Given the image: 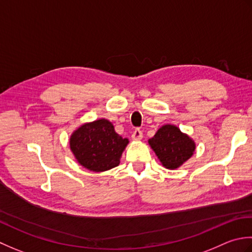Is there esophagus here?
Here are the masks:
<instances>
[{
    "instance_id": "1",
    "label": "esophagus",
    "mask_w": 252,
    "mask_h": 252,
    "mask_svg": "<svg viewBox=\"0 0 252 252\" xmlns=\"http://www.w3.org/2000/svg\"><path fill=\"white\" fill-rule=\"evenodd\" d=\"M142 131L139 129V128H136L135 130L132 131V135H131V138L133 140H141L142 139Z\"/></svg>"
}]
</instances>
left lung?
<instances>
[{"instance_id":"obj_1","label":"left lung","mask_w":252,"mask_h":252,"mask_svg":"<svg viewBox=\"0 0 252 252\" xmlns=\"http://www.w3.org/2000/svg\"><path fill=\"white\" fill-rule=\"evenodd\" d=\"M149 145L160 158L163 166L174 169L182 165L194 151V142L179 128L174 125L162 126L151 139Z\"/></svg>"}]
</instances>
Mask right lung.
<instances>
[{
	"mask_svg": "<svg viewBox=\"0 0 252 252\" xmlns=\"http://www.w3.org/2000/svg\"><path fill=\"white\" fill-rule=\"evenodd\" d=\"M128 139L114 130L107 120L85 124L70 136L69 146L81 165L94 172H104L117 166Z\"/></svg>",
	"mask_w": 252,
	"mask_h": 252,
	"instance_id": "1",
	"label": "right lung"
}]
</instances>
